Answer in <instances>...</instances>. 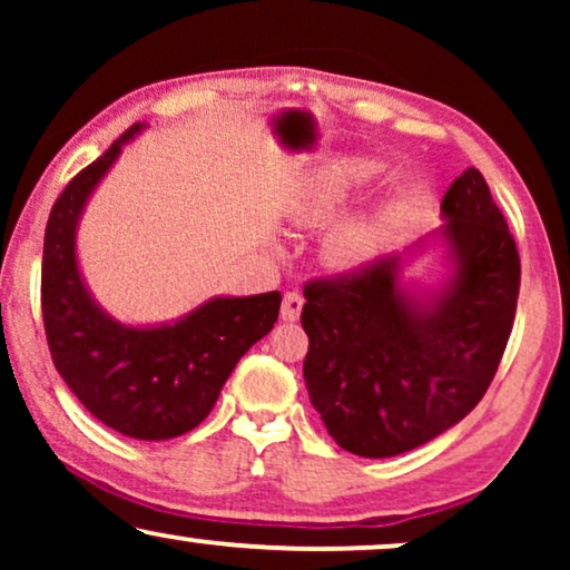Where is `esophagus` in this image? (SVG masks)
<instances>
[{"mask_svg":"<svg viewBox=\"0 0 570 570\" xmlns=\"http://www.w3.org/2000/svg\"><path fill=\"white\" fill-rule=\"evenodd\" d=\"M303 311V295L301 293H285L283 298V308H279V316H283V322H295V318L301 316Z\"/></svg>","mask_w":570,"mask_h":570,"instance_id":"esophagus-1","label":"esophagus"}]
</instances>
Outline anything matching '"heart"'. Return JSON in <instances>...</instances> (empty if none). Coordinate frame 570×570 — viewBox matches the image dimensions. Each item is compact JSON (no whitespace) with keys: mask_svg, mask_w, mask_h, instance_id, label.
<instances>
[{"mask_svg":"<svg viewBox=\"0 0 570 570\" xmlns=\"http://www.w3.org/2000/svg\"><path fill=\"white\" fill-rule=\"evenodd\" d=\"M376 178V166L365 160H337L316 174L311 181L303 213L316 220L337 217L357 194L365 191ZM400 223V205L381 202L342 220L330 236V256L345 267H361L376 259L384 246L392 240Z\"/></svg>","mask_w":570,"mask_h":570,"instance_id":"heart-1","label":"heart"}]
</instances>
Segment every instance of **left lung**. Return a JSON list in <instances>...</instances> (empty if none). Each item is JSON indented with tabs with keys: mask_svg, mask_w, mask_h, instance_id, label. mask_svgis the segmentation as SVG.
Wrapping results in <instances>:
<instances>
[{
	"mask_svg": "<svg viewBox=\"0 0 570 570\" xmlns=\"http://www.w3.org/2000/svg\"><path fill=\"white\" fill-rule=\"evenodd\" d=\"M443 223L402 252L303 295V379L326 431L355 456H400L478 407L509 342L519 254L478 168L441 202ZM425 253L441 273L406 277Z\"/></svg>",
	"mask_w": 570,
	"mask_h": 570,
	"instance_id": "8db88e82",
	"label": "left lung"
}]
</instances>
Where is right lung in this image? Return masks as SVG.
<instances>
[{
    "instance_id": "right-lung-1",
    "label": "right lung",
    "mask_w": 570,
    "mask_h": 570,
    "mask_svg": "<svg viewBox=\"0 0 570 570\" xmlns=\"http://www.w3.org/2000/svg\"><path fill=\"white\" fill-rule=\"evenodd\" d=\"M145 129L139 121L124 131L51 207L41 306L51 361L85 410L129 439L168 441L209 415L236 363L272 332L283 295H215L160 324H124L100 306L77 259V230L100 181Z\"/></svg>"
}]
</instances>
